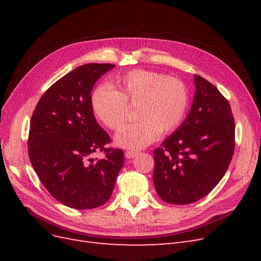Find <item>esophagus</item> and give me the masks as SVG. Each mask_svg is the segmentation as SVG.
<instances>
[{"instance_id":"esophagus-1","label":"esophagus","mask_w":261,"mask_h":261,"mask_svg":"<svg viewBox=\"0 0 261 261\" xmlns=\"http://www.w3.org/2000/svg\"><path fill=\"white\" fill-rule=\"evenodd\" d=\"M139 154L138 151H133V150H127V151H125V158H127V159H133V158H135Z\"/></svg>"}]
</instances>
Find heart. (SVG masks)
<instances>
[{
	"label": "heart",
	"mask_w": 261,
	"mask_h": 261,
	"mask_svg": "<svg viewBox=\"0 0 261 261\" xmlns=\"http://www.w3.org/2000/svg\"><path fill=\"white\" fill-rule=\"evenodd\" d=\"M113 88L94 87L90 94L91 109L111 129L126 121L127 107L137 105L138 121L126 125L115 135V143L128 149L152 144L162 133H172L183 123L188 109V90L176 77L147 69H133L117 76Z\"/></svg>",
	"instance_id": "heart-1"
}]
</instances>
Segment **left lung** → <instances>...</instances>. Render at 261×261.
I'll list each match as a JSON object with an SVG mask.
<instances>
[{"instance_id":"8db88e82","label":"left lung","mask_w":261,"mask_h":261,"mask_svg":"<svg viewBox=\"0 0 261 261\" xmlns=\"http://www.w3.org/2000/svg\"><path fill=\"white\" fill-rule=\"evenodd\" d=\"M195 96L185 121L153 152V184L160 198L188 204L208 195L222 179L235 146V123L217 87L194 76Z\"/></svg>"}]
</instances>
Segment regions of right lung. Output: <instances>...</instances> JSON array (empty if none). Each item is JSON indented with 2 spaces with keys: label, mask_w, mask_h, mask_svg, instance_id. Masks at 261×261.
I'll list each match as a JSON object with an SVG mask.
<instances>
[{
  "label": "right lung",
  "mask_w": 261,
  "mask_h": 261,
  "mask_svg": "<svg viewBox=\"0 0 261 261\" xmlns=\"http://www.w3.org/2000/svg\"><path fill=\"white\" fill-rule=\"evenodd\" d=\"M114 67L90 63L73 69L44 92L31 116L30 162L48 192L70 208L105 204L124 165L122 150L106 147L111 140L90 105L94 84ZM97 151L107 152L105 160L93 161Z\"/></svg>",
  "instance_id": "add662e5"
}]
</instances>
